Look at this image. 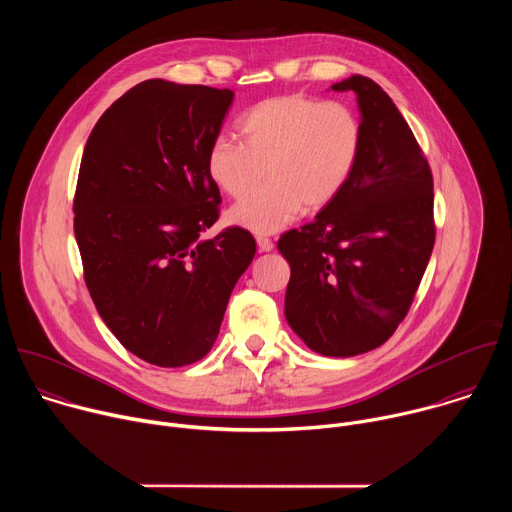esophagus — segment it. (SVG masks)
Instances as JSON below:
<instances>
[{"instance_id": "obj_1", "label": "esophagus", "mask_w": 512, "mask_h": 512, "mask_svg": "<svg viewBox=\"0 0 512 512\" xmlns=\"http://www.w3.org/2000/svg\"><path fill=\"white\" fill-rule=\"evenodd\" d=\"M257 247H259V251L267 253L273 249V241L269 237H257Z\"/></svg>"}]
</instances>
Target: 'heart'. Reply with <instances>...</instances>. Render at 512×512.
<instances>
[{
  "mask_svg": "<svg viewBox=\"0 0 512 512\" xmlns=\"http://www.w3.org/2000/svg\"><path fill=\"white\" fill-rule=\"evenodd\" d=\"M243 141L216 135L206 174L218 190L241 198L262 177L269 183L229 210V221L253 233H275L300 210L328 206L352 178L362 152L360 117L344 103L279 95L239 119Z\"/></svg>",
  "mask_w": 512,
  "mask_h": 512,
  "instance_id": "1",
  "label": "heart"
}]
</instances>
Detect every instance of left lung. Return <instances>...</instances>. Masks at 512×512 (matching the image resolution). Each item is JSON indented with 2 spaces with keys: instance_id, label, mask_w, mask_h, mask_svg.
Returning <instances> with one entry per match:
<instances>
[{
  "instance_id": "1",
  "label": "left lung",
  "mask_w": 512,
  "mask_h": 512,
  "mask_svg": "<svg viewBox=\"0 0 512 512\" xmlns=\"http://www.w3.org/2000/svg\"><path fill=\"white\" fill-rule=\"evenodd\" d=\"M354 91L362 152L344 190L312 223L277 241L291 267L285 318L308 348L354 356L387 342L405 320L435 243L433 178L407 121L369 77Z\"/></svg>"
}]
</instances>
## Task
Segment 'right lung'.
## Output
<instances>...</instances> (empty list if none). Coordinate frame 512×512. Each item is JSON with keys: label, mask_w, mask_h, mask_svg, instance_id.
<instances>
[{"label": "right lung", "mask_w": 512, "mask_h": 512, "mask_svg": "<svg viewBox=\"0 0 512 512\" xmlns=\"http://www.w3.org/2000/svg\"><path fill=\"white\" fill-rule=\"evenodd\" d=\"M231 89L150 79L93 127L75 192L85 283L115 338L141 360L186 367L212 348L255 239L218 221L221 190L206 150L221 133Z\"/></svg>", "instance_id": "add662e5"}]
</instances>
